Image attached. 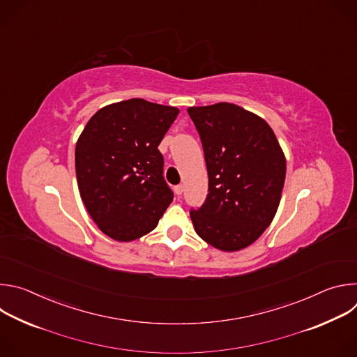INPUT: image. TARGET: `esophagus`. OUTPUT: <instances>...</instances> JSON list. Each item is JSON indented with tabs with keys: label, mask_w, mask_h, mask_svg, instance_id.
Masks as SVG:
<instances>
[{
	"label": "esophagus",
	"mask_w": 357,
	"mask_h": 357,
	"mask_svg": "<svg viewBox=\"0 0 357 357\" xmlns=\"http://www.w3.org/2000/svg\"><path fill=\"white\" fill-rule=\"evenodd\" d=\"M174 192H175L178 196H181V195L183 193V185H176V186L174 188Z\"/></svg>",
	"instance_id": "esophagus-1"
}]
</instances>
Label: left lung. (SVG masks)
Here are the masks:
<instances>
[{
  "label": "left lung",
  "instance_id": "left-lung-1",
  "mask_svg": "<svg viewBox=\"0 0 357 357\" xmlns=\"http://www.w3.org/2000/svg\"><path fill=\"white\" fill-rule=\"evenodd\" d=\"M205 154L209 189L190 209L200 238L223 251L256 241L270 226L285 181V157L271 127L231 103L189 107Z\"/></svg>",
  "mask_w": 357,
  "mask_h": 357
}]
</instances>
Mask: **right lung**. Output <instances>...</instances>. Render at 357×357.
I'll list each match as a JSON object with an SVG mask.
<instances>
[{
  "mask_svg": "<svg viewBox=\"0 0 357 357\" xmlns=\"http://www.w3.org/2000/svg\"><path fill=\"white\" fill-rule=\"evenodd\" d=\"M179 110L131 98L100 109L80 134L79 192L98 229L117 241L154 230L174 192L158 149Z\"/></svg>",
  "mask_w": 357,
  "mask_h": 357,
  "instance_id": "obj_1",
  "label": "right lung"
}]
</instances>
